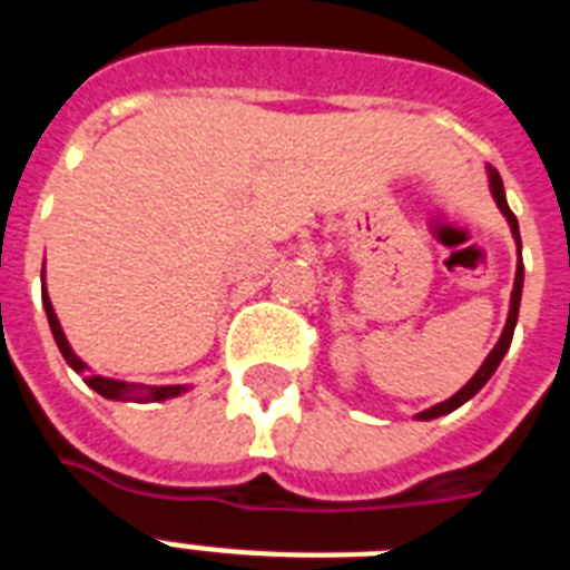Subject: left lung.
<instances>
[{
	"label": "left lung",
	"mask_w": 570,
	"mask_h": 570,
	"mask_svg": "<svg viewBox=\"0 0 570 570\" xmlns=\"http://www.w3.org/2000/svg\"><path fill=\"white\" fill-rule=\"evenodd\" d=\"M488 168V186H491V195H494L497 206H500V213L505 215V222H509V227H512V236H514V245H518V272H514V286H512V302H509V320H505V328L503 334H500V340H497V346L488 352V357L482 361V366L476 370V375L464 384V387L455 393V396L443 399V402H438V405L425 407V411H420L416 414V420H434V416H443V414H452L455 407H461L468 399H473L479 393V390L485 387L488 379L497 373V366H500V361L505 357V352H509V346H512V337H514V325H518V311H521V293H523V263H521V230H518V218H514V213L509 209V200H505V189H503V180H500V174H497V168H491V165H485Z\"/></svg>",
	"instance_id": "8db88e82"
}]
</instances>
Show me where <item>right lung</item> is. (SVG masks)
Masks as SVG:
<instances>
[{"label":"right lung","instance_id":"obj_1","mask_svg":"<svg viewBox=\"0 0 570 570\" xmlns=\"http://www.w3.org/2000/svg\"><path fill=\"white\" fill-rule=\"evenodd\" d=\"M40 281H43V272H40ZM40 298H43V311H47V320H49V328H52V337H56V346L58 352L65 355V361L70 364L73 373H79L85 379V384L91 390H97L100 396L106 399H115V402H165V399H174V396H183L189 384H129V381H120V379H106V375H97L91 373V366L85 364L82 357L76 355L70 343H67L65 331H61V322H58L56 311H52V302H49V293H47V284L40 286Z\"/></svg>","mask_w":570,"mask_h":570}]
</instances>
